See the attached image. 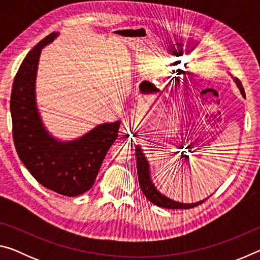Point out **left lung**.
<instances>
[{"label": "left lung", "mask_w": 260, "mask_h": 260, "mask_svg": "<svg viewBox=\"0 0 260 260\" xmlns=\"http://www.w3.org/2000/svg\"><path fill=\"white\" fill-rule=\"evenodd\" d=\"M235 82L237 87H239L242 96L245 98V93H244L243 87H242L241 81L239 79L235 78ZM135 155H136V160H138V177H139L140 187L142 189V192L146 195L147 199L150 201L152 204L160 206V208H164V209H191L202 204L204 201H206V200H203V201L197 202V203L184 204V203H180V202H175L173 200L167 199L166 196L160 193L157 190L156 187L153 186L150 178V169H149L148 159L146 155H144V152L142 151V149L140 148V146L135 147Z\"/></svg>", "instance_id": "8db88e82"}]
</instances>
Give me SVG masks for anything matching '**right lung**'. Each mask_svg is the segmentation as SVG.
Listing matches in <instances>:
<instances>
[{
	"label": "right lung",
	"mask_w": 260,
	"mask_h": 260,
	"mask_svg": "<svg viewBox=\"0 0 260 260\" xmlns=\"http://www.w3.org/2000/svg\"><path fill=\"white\" fill-rule=\"evenodd\" d=\"M58 35L54 32L30 50L12 85V136L19 159L43 187L74 197L93 187L110 147L118 138L120 121L102 124L80 139L61 142L42 124L35 102V78L41 49Z\"/></svg>",
	"instance_id": "1"
}]
</instances>
